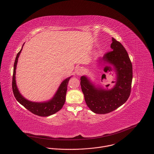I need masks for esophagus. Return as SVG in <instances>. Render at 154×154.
<instances>
[{"label": "esophagus", "mask_w": 154, "mask_h": 154, "mask_svg": "<svg viewBox=\"0 0 154 154\" xmlns=\"http://www.w3.org/2000/svg\"><path fill=\"white\" fill-rule=\"evenodd\" d=\"M84 71H85V69H84V68H83V67H79V68H78L76 69L75 73H76V74L78 75H81L82 74H83Z\"/></svg>", "instance_id": "1"}]
</instances>
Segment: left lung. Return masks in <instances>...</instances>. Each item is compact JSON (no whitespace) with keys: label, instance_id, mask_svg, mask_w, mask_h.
<instances>
[{"label":"left lung","instance_id":"left-lung-1","mask_svg":"<svg viewBox=\"0 0 154 154\" xmlns=\"http://www.w3.org/2000/svg\"><path fill=\"white\" fill-rule=\"evenodd\" d=\"M112 51L97 59V63L109 68L116 74L115 85L111 89H105L95 85L86 75L80 78L82 91L87 106L97 114H106L123 105L130 94L133 78L132 64L125 49L119 41L112 38Z\"/></svg>","mask_w":154,"mask_h":154}]
</instances>
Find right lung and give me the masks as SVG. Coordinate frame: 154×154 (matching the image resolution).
Masks as SVG:
<instances>
[{
	"label": "right lung",
	"mask_w": 154,
	"mask_h": 154,
	"mask_svg": "<svg viewBox=\"0 0 154 154\" xmlns=\"http://www.w3.org/2000/svg\"><path fill=\"white\" fill-rule=\"evenodd\" d=\"M23 46L24 45H23L20 51L17 54L14 64L12 80V88L14 96L19 103L23 105L29 111L36 115L39 116H49L54 115L60 110L65 103L68 84L72 76L64 79L61 82L57 92L50 100L42 102H32L27 100L20 93L16 82V69L17 63L20 54L23 50Z\"/></svg>",
	"instance_id": "right-lung-1"
}]
</instances>
